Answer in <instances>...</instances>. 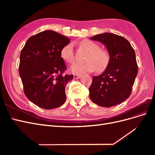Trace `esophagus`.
<instances>
[{
  "label": "esophagus",
  "instance_id": "1",
  "mask_svg": "<svg viewBox=\"0 0 155 155\" xmlns=\"http://www.w3.org/2000/svg\"><path fill=\"white\" fill-rule=\"evenodd\" d=\"M81 76V75H80V74H75L74 76V79H79Z\"/></svg>",
  "mask_w": 155,
  "mask_h": 155
}]
</instances>
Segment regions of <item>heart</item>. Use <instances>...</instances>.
Returning <instances> with one entry per match:
<instances>
[{
    "instance_id": "obj_1",
    "label": "heart",
    "mask_w": 155,
    "mask_h": 155,
    "mask_svg": "<svg viewBox=\"0 0 155 155\" xmlns=\"http://www.w3.org/2000/svg\"><path fill=\"white\" fill-rule=\"evenodd\" d=\"M81 45L87 50L89 54L85 58V63L74 64L70 68L72 72L76 74L92 72L97 70L98 72L104 71L110 62V56L107 51L100 49L99 45L94 42L84 40L81 41ZM61 56L68 63L74 61L75 55L73 45L67 44L61 50Z\"/></svg>"
}]
</instances>
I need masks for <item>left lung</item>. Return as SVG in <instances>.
I'll list each match as a JSON object with an SVG mask.
<instances>
[{"instance_id":"left-lung-1","label":"left lung","mask_w":155,"mask_h":155,"mask_svg":"<svg viewBox=\"0 0 155 155\" xmlns=\"http://www.w3.org/2000/svg\"><path fill=\"white\" fill-rule=\"evenodd\" d=\"M91 39L105 45L110 55L106 70L93 77L89 88L91 100L104 107L119 105L130 96L137 76L135 51L125 38L111 33L96 35Z\"/></svg>"}]
</instances>
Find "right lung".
<instances>
[{
	"mask_svg": "<svg viewBox=\"0 0 155 155\" xmlns=\"http://www.w3.org/2000/svg\"><path fill=\"white\" fill-rule=\"evenodd\" d=\"M70 39L52 30L30 37L21 50L18 67L28 99L45 109L61 106L66 101L65 88L73 75L61 58V50Z\"/></svg>",
	"mask_w": 155,
	"mask_h": 155,
	"instance_id": "add662e5",
	"label": "right lung"
}]
</instances>
